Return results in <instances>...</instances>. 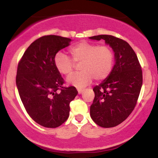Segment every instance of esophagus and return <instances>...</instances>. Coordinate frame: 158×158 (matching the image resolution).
Listing matches in <instances>:
<instances>
[{"label":"esophagus","instance_id":"1","mask_svg":"<svg viewBox=\"0 0 158 158\" xmlns=\"http://www.w3.org/2000/svg\"><path fill=\"white\" fill-rule=\"evenodd\" d=\"M77 90H78V94H82L83 91H84V89H80V88H78Z\"/></svg>","mask_w":158,"mask_h":158}]
</instances>
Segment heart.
<instances>
[{
	"instance_id": "heart-1",
	"label": "heart",
	"mask_w": 158,
	"mask_h": 158,
	"mask_svg": "<svg viewBox=\"0 0 158 158\" xmlns=\"http://www.w3.org/2000/svg\"><path fill=\"white\" fill-rule=\"evenodd\" d=\"M72 59L63 52H59L54 57L56 70L62 75H70L75 63H81L79 73L70 76L67 81L78 88H83L93 79L102 81L109 77L114 67V52L109 47L98 46L88 41H81L69 50Z\"/></svg>"
}]
</instances>
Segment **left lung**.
<instances>
[{
  "label": "left lung",
  "mask_w": 158,
  "mask_h": 158,
  "mask_svg": "<svg viewBox=\"0 0 158 158\" xmlns=\"http://www.w3.org/2000/svg\"><path fill=\"white\" fill-rule=\"evenodd\" d=\"M90 39L104 40L114 52V64L107 79L94 88L95 97L90 114L103 128L118 126L131 114L137 104L143 73L137 56L128 42L113 35H99Z\"/></svg>",
  "instance_id": "8db88e82"
}]
</instances>
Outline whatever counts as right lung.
<instances>
[{
  "label": "right lung",
  "mask_w": 158,
  "mask_h": 158,
  "mask_svg": "<svg viewBox=\"0 0 158 158\" xmlns=\"http://www.w3.org/2000/svg\"><path fill=\"white\" fill-rule=\"evenodd\" d=\"M72 40L59 35L36 39L24 52L18 65L16 85L30 117L41 126L56 128L67 120L70 102L78 91L63 87L64 81L54 64V57Z\"/></svg>",
  "instance_id": "obj_1"
}]
</instances>
